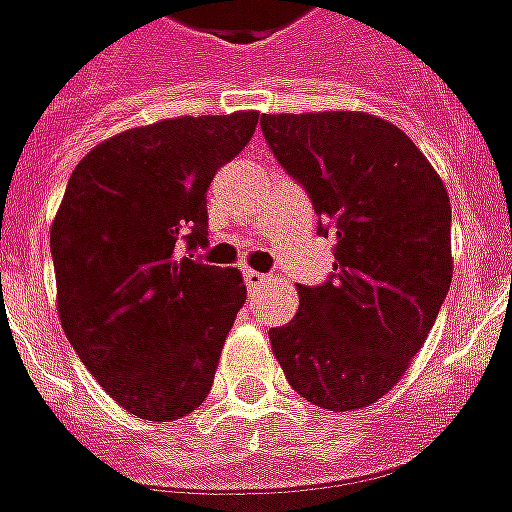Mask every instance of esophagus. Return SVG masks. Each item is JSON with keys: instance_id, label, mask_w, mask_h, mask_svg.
Here are the masks:
<instances>
[{"instance_id": "1", "label": "esophagus", "mask_w": 512, "mask_h": 512, "mask_svg": "<svg viewBox=\"0 0 512 512\" xmlns=\"http://www.w3.org/2000/svg\"><path fill=\"white\" fill-rule=\"evenodd\" d=\"M244 282H246V288H249V290H257L260 285H266L268 274H260V271H252V268H246Z\"/></svg>"}]
</instances>
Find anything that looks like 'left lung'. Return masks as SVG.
Instances as JSON below:
<instances>
[{
	"instance_id": "left-lung-1",
	"label": "left lung",
	"mask_w": 512,
	"mask_h": 512,
	"mask_svg": "<svg viewBox=\"0 0 512 512\" xmlns=\"http://www.w3.org/2000/svg\"><path fill=\"white\" fill-rule=\"evenodd\" d=\"M279 167L307 191L334 271L299 285V312L271 329L288 384L351 411L386 395L419 354L452 282L447 189L411 139L362 112L263 115Z\"/></svg>"
}]
</instances>
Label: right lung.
<instances>
[{
  "label": "right lung",
  "mask_w": 512,
  "mask_h": 512,
  "mask_svg": "<svg viewBox=\"0 0 512 512\" xmlns=\"http://www.w3.org/2000/svg\"><path fill=\"white\" fill-rule=\"evenodd\" d=\"M255 126L257 112H235L131 128L68 180L51 224L62 329L139 419L186 417L211 392L246 285L178 249L208 246V186Z\"/></svg>",
  "instance_id": "right-lung-1"
}]
</instances>
